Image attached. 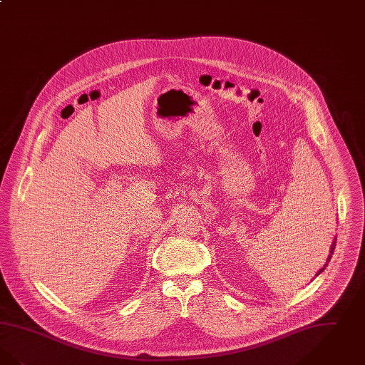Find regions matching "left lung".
Instances as JSON below:
<instances>
[{"label":"left lung","instance_id":"8db88e82","mask_svg":"<svg viewBox=\"0 0 365 365\" xmlns=\"http://www.w3.org/2000/svg\"><path fill=\"white\" fill-rule=\"evenodd\" d=\"M336 237H334V240H333V245H331V247H330V255H329V257H327V259H326V263H324V266H323V267H322V269H319V272H318V273H317V274H315V277H317V276H319V274H321L322 272H323V270H324V269H326V266H327V262H329V261H330V258H331V255H333V251H334V248H336Z\"/></svg>","mask_w":365,"mask_h":365}]
</instances>
